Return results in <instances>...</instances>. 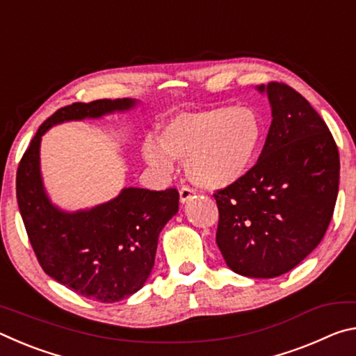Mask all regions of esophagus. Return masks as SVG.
Segmentation results:
<instances>
[{"label": "esophagus", "instance_id": "34e87169", "mask_svg": "<svg viewBox=\"0 0 356 356\" xmlns=\"http://www.w3.org/2000/svg\"><path fill=\"white\" fill-rule=\"evenodd\" d=\"M195 195H196V191L193 190V188H190V186H182V188L179 190V196H180V202H188L191 197H195Z\"/></svg>", "mask_w": 356, "mask_h": 356}]
</instances>
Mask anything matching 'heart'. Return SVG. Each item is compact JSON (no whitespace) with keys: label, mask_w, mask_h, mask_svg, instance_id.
I'll use <instances>...</instances> for the list:
<instances>
[{"label":"heart","mask_w":356,"mask_h":356,"mask_svg":"<svg viewBox=\"0 0 356 356\" xmlns=\"http://www.w3.org/2000/svg\"><path fill=\"white\" fill-rule=\"evenodd\" d=\"M262 141V122L250 106H216L180 113L161 125L159 143L147 140L143 155L168 172L171 159L185 161L186 176L202 188L218 190L250 171Z\"/></svg>","instance_id":"heart-1"}]
</instances>
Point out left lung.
Instances as JSON below:
<instances>
[{"instance_id":"1","label":"left lung","mask_w":356,"mask_h":356,"mask_svg":"<svg viewBox=\"0 0 356 356\" xmlns=\"http://www.w3.org/2000/svg\"><path fill=\"white\" fill-rule=\"evenodd\" d=\"M267 92L272 124L256 165L216 190V245L227 267L275 278L303 261L327 232L339 188V152L325 120L284 83Z\"/></svg>"}]
</instances>
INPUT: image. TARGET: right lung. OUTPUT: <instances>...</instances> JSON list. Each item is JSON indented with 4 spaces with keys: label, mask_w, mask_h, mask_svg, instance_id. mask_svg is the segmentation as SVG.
Here are the masks:
<instances>
[{
    "label": "right lung",
    "mask_w": 356,
    "mask_h": 356,
    "mask_svg": "<svg viewBox=\"0 0 356 356\" xmlns=\"http://www.w3.org/2000/svg\"><path fill=\"white\" fill-rule=\"evenodd\" d=\"M135 105L130 99H102L61 108L40 125L17 170V202L40 267L65 287L102 303L127 298L144 286L161 229L179 210V191L130 186L91 210L63 212L42 185L40 138L64 120L102 118Z\"/></svg>",
    "instance_id": "obj_1"
}]
</instances>
